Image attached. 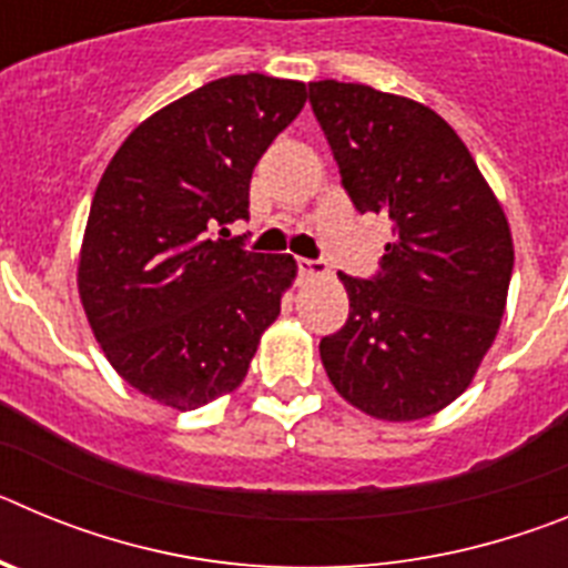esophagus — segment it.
<instances>
[{
  "instance_id": "obj_1",
  "label": "esophagus",
  "mask_w": 568,
  "mask_h": 568,
  "mask_svg": "<svg viewBox=\"0 0 568 568\" xmlns=\"http://www.w3.org/2000/svg\"><path fill=\"white\" fill-rule=\"evenodd\" d=\"M295 267H298V275H327V264L324 261L313 258H295Z\"/></svg>"
}]
</instances>
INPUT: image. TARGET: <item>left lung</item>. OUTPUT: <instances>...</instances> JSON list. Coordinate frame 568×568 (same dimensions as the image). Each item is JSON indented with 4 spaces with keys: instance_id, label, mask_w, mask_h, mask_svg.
I'll return each mask as SVG.
<instances>
[{
    "instance_id": "obj_1",
    "label": "left lung",
    "mask_w": 568,
    "mask_h": 568,
    "mask_svg": "<svg viewBox=\"0 0 568 568\" xmlns=\"http://www.w3.org/2000/svg\"><path fill=\"white\" fill-rule=\"evenodd\" d=\"M310 104L358 213L393 222L373 278L341 275L349 318L321 338L329 381L361 413L418 420L478 373L509 293V222L435 110L369 84L310 82Z\"/></svg>"
}]
</instances>
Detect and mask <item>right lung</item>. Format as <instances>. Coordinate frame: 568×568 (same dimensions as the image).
Returning a JSON list of instances; mask_svg holds the SVG:
<instances>
[{"label": "right lung", "instance_id": "obj_1", "mask_svg": "<svg viewBox=\"0 0 568 568\" xmlns=\"http://www.w3.org/2000/svg\"><path fill=\"white\" fill-rule=\"evenodd\" d=\"M307 102L304 82L224 77L144 119L90 204L79 295L113 369L195 409L244 381L293 284V255L227 239L250 219L253 168Z\"/></svg>", "mask_w": 568, "mask_h": 568}]
</instances>
